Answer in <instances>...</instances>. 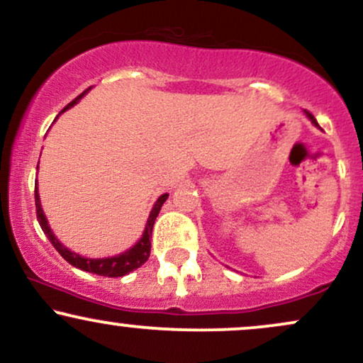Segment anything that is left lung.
<instances>
[{
    "label": "left lung",
    "instance_id": "1",
    "mask_svg": "<svg viewBox=\"0 0 363 363\" xmlns=\"http://www.w3.org/2000/svg\"><path fill=\"white\" fill-rule=\"evenodd\" d=\"M306 114H307V118H309V119L312 121V124H315V126H319V124H318V121H315V118H314V116L311 114L309 111H306Z\"/></svg>",
    "mask_w": 363,
    "mask_h": 363
}]
</instances>
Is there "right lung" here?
Wrapping results in <instances>:
<instances>
[{
	"mask_svg": "<svg viewBox=\"0 0 363 363\" xmlns=\"http://www.w3.org/2000/svg\"><path fill=\"white\" fill-rule=\"evenodd\" d=\"M83 95H85V91H83L82 95H78V97L74 99L73 102H69L68 106H66L61 112H65L66 109H69V107L74 106V104L80 101ZM37 169H39V164H37ZM167 196L169 194H162L160 198L157 199L155 205H153L152 211H150L147 227H145L143 235H141V239L138 240V242L133 245L131 249H128L126 252L119 254V256L102 257V259H90V257H82L80 254L69 251L68 247H65V245H62L60 240L56 239V235L52 234L51 227H49L48 218L44 216L43 208H40V198H39V193H37V186H35V211H37V220H39V225H40V228L44 230V234L48 235L49 240H51L54 249H56V251L60 252L61 256L69 262V264L74 266V268L83 269V272L99 274V277L118 278V277H124V274L131 273L133 269L140 268V266L148 259L150 247H152L153 223H155L158 211H160V208L165 203V199H167Z\"/></svg>",
	"mask_w": 363,
	"mask_h": 363,
	"instance_id": "1",
	"label": "right lung"
}]
</instances>
